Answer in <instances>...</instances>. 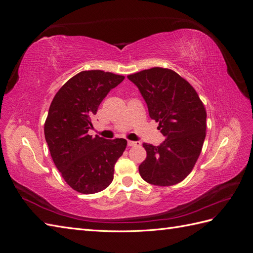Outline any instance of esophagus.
I'll list each match as a JSON object with an SVG mask.
<instances>
[{
  "mask_svg": "<svg viewBox=\"0 0 253 253\" xmlns=\"http://www.w3.org/2000/svg\"><path fill=\"white\" fill-rule=\"evenodd\" d=\"M127 145H128V147H138V145H140V142L139 141H131V140H128L127 141Z\"/></svg>",
  "mask_w": 253,
  "mask_h": 253,
  "instance_id": "34e87169",
  "label": "esophagus"
}]
</instances>
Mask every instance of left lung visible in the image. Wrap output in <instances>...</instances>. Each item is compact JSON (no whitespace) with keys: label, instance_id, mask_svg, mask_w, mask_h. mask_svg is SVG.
<instances>
[{"label":"left lung","instance_id":"8db88e82","mask_svg":"<svg viewBox=\"0 0 253 253\" xmlns=\"http://www.w3.org/2000/svg\"><path fill=\"white\" fill-rule=\"evenodd\" d=\"M148 105L152 119L166 137L160 145L143 143L147 151L139 166L151 185L173 186L192 171L206 137L207 113L191 84L174 71L153 67L128 75Z\"/></svg>","mask_w":253,"mask_h":253}]
</instances>
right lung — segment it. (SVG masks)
<instances>
[{
    "mask_svg": "<svg viewBox=\"0 0 253 253\" xmlns=\"http://www.w3.org/2000/svg\"><path fill=\"white\" fill-rule=\"evenodd\" d=\"M124 79L103 71H84L52 99L44 125L45 140L57 169L77 192L93 194L109 187L115 164L126 150L124 138L110 140L87 134L99 105Z\"/></svg>",
    "mask_w": 253,
    "mask_h": 253,
    "instance_id": "right-lung-1",
    "label": "right lung"
}]
</instances>
